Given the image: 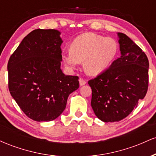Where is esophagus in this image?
Returning <instances> with one entry per match:
<instances>
[{
  "label": "esophagus",
  "mask_w": 156,
  "mask_h": 156,
  "mask_svg": "<svg viewBox=\"0 0 156 156\" xmlns=\"http://www.w3.org/2000/svg\"><path fill=\"white\" fill-rule=\"evenodd\" d=\"M79 83H80V86H84L86 83H87V81H86L85 80H83V78H79Z\"/></svg>",
  "instance_id": "esophagus-1"
}]
</instances>
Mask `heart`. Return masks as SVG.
Masks as SVG:
<instances>
[{"label":"heart","mask_w":156,"mask_h":156,"mask_svg":"<svg viewBox=\"0 0 156 156\" xmlns=\"http://www.w3.org/2000/svg\"><path fill=\"white\" fill-rule=\"evenodd\" d=\"M69 50L62 54L68 69L74 70L80 62H83V69L87 74L98 76L106 71L117 58L119 44L113 38L85 33L71 42Z\"/></svg>","instance_id":"b5f03b06"}]
</instances>
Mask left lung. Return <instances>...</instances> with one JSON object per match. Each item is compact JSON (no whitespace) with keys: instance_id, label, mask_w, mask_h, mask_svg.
<instances>
[{"instance_id":"8db88e82","label":"left lung","mask_w":156,"mask_h":156,"mask_svg":"<svg viewBox=\"0 0 156 156\" xmlns=\"http://www.w3.org/2000/svg\"><path fill=\"white\" fill-rule=\"evenodd\" d=\"M117 37L121 56L88 82L92 91V108L104 122L120 121L129 115L144 99L148 88L146 54L126 34L117 33Z\"/></svg>"}]
</instances>
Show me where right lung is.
<instances>
[{"mask_svg": "<svg viewBox=\"0 0 156 156\" xmlns=\"http://www.w3.org/2000/svg\"><path fill=\"white\" fill-rule=\"evenodd\" d=\"M55 29H36L23 39L8 62L9 89L26 116L37 122L59 117L79 87L78 76L61 69L62 41Z\"/></svg>", "mask_w": 156, "mask_h": 156, "instance_id": "add662e5", "label": "right lung"}]
</instances>
